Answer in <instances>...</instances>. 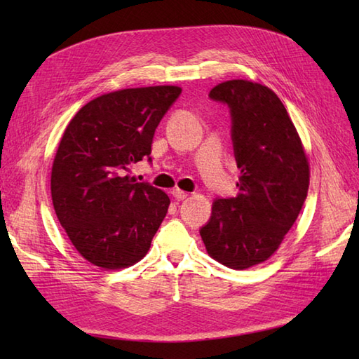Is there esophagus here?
Segmentation results:
<instances>
[{
	"mask_svg": "<svg viewBox=\"0 0 359 359\" xmlns=\"http://www.w3.org/2000/svg\"><path fill=\"white\" fill-rule=\"evenodd\" d=\"M172 196H174L175 201H184L188 197V193L182 191V189H179V188H175V189H172Z\"/></svg>",
	"mask_w": 359,
	"mask_h": 359,
	"instance_id": "1",
	"label": "esophagus"
}]
</instances>
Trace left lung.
<instances>
[{
  "mask_svg": "<svg viewBox=\"0 0 359 359\" xmlns=\"http://www.w3.org/2000/svg\"><path fill=\"white\" fill-rule=\"evenodd\" d=\"M230 109L239 194L212 202L201 228L208 255L234 270L266 261L307 199L310 171L285 106L266 86L230 80L208 95Z\"/></svg>",
  "mask_w": 359,
  "mask_h": 359,
  "instance_id": "obj_1",
  "label": "left lung"
}]
</instances>
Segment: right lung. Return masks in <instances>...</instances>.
<instances>
[{
	"instance_id": "add662e5",
	"label": "right lung",
	"mask_w": 359,
	"mask_h": 359,
	"mask_svg": "<svg viewBox=\"0 0 359 359\" xmlns=\"http://www.w3.org/2000/svg\"><path fill=\"white\" fill-rule=\"evenodd\" d=\"M177 86L121 89L94 98L67 125L52 165L60 224L79 253L106 270L147 255L170 197L126 175L148 158L156 128L177 100Z\"/></svg>"
}]
</instances>
